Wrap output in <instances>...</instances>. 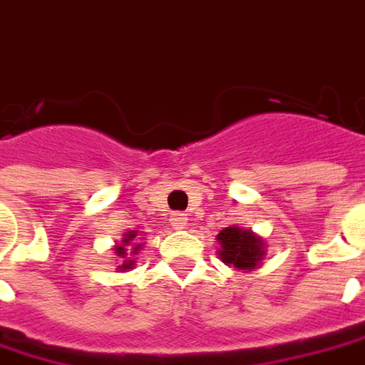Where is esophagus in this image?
Instances as JSON below:
<instances>
[{
  "label": "esophagus",
  "mask_w": 365,
  "mask_h": 365,
  "mask_svg": "<svg viewBox=\"0 0 365 365\" xmlns=\"http://www.w3.org/2000/svg\"><path fill=\"white\" fill-rule=\"evenodd\" d=\"M187 215H182V212H175V215L170 216V226L175 228V230H180V228H185L187 226Z\"/></svg>",
  "instance_id": "34e87169"
}]
</instances>
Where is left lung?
Segmentation results:
<instances>
[{
	"instance_id": "left-lung-1",
	"label": "left lung",
	"mask_w": 365,
	"mask_h": 365,
	"mask_svg": "<svg viewBox=\"0 0 365 365\" xmlns=\"http://www.w3.org/2000/svg\"><path fill=\"white\" fill-rule=\"evenodd\" d=\"M216 238L220 242L218 255L222 262L235 266L236 270H252L262 260L264 242L250 230L228 226Z\"/></svg>"
}]
</instances>
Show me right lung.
I'll list each match as a JSON object with an SVG mask.
<instances>
[{
  "mask_svg": "<svg viewBox=\"0 0 365 365\" xmlns=\"http://www.w3.org/2000/svg\"><path fill=\"white\" fill-rule=\"evenodd\" d=\"M135 238H137V232H129V235L123 238V242L115 248V255L120 256V258H127V250H129L127 246H133V250L137 252V250H139V246H135V242H133ZM130 266H133V260H125L123 266H119V268L120 270H129Z\"/></svg>",
  "mask_w": 365,
  "mask_h": 365,
  "instance_id": "obj_1",
  "label": "right lung"
}]
</instances>
